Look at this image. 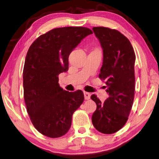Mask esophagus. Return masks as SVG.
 I'll use <instances>...</instances> for the list:
<instances>
[{
  "label": "esophagus",
  "instance_id": "1",
  "mask_svg": "<svg viewBox=\"0 0 159 159\" xmlns=\"http://www.w3.org/2000/svg\"><path fill=\"white\" fill-rule=\"evenodd\" d=\"M84 97H85V99H86V100L90 99L91 93H88V92H84Z\"/></svg>",
  "mask_w": 159,
  "mask_h": 159
}]
</instances>
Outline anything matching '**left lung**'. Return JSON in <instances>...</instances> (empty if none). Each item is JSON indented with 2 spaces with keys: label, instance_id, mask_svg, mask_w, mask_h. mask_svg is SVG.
I'll list each match as a JSON object with an SVG mask.
<instances>
[{
  "label": "left lung",
  "instance_id": "left-lung-1",
  "mask_svg": "<svg viewBox=\"0 0 159 159\" xmlns=\"http://www.w3.org/2000/svg\"><path fill=\"white\" fill-rule=\"evenodd\" d=\"M93 31L103 48L99 77L107 85L109 97L102 103L97 95H91L97 104L92 123L100 133L113 134L126 123L133 107L135 54L130 42L119 31L104 26L93 27Z\"/></svg>",
  "mask_w": 159,
  "mask_h": 159
}]
</instances>
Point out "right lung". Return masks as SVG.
<instances>
[{
    "label": "right lung",
    "instance_id": "add662e5",
    "mask_svg": "<svg viewBox=\"0 0 159 159\" xmlns=\"http://www.w3.org/2000/svg\"><path fill=\"white\" fill-rule=\"evenodd\" d=\"M92 33L83 26L55 28L40 35L29 48L23 70L24 102L32 123L47 137L68 133L73 112L84 102L83 91L63 90L58 75L68 70L73 49Z\"/></svg>",
    "mask_w": 159,
    "mask_h": 159
}]
</instances>
